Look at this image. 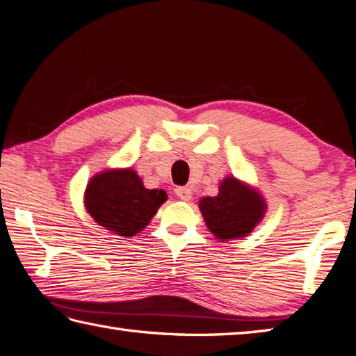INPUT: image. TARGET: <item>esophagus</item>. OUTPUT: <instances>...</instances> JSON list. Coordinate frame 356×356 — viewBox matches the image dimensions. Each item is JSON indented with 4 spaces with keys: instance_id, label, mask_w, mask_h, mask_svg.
I'll return each instance as SVG.
<instances>
[{
    "instance_id": "1",
    "label": "esophagus",
    "mask_w": 356,
    "mask_h": 356,
    "mask_svg": "<svg viewBox=\"0 0 356 356\" xmlns=\"http://www.w3.org/2000/svg\"><path fill=\"white\" fill-rule=\"evenodd\" d=\"M176 196L179 199H182V200H191L193 194H191V190L188 186H177L176 188Z\"/></svg>"
}]
</instances>
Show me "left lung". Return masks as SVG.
I'll list each match as a JSON object with an SVG mask.
<instances>
[{
    "label": "left lung",
    "mask_w": 356,
    "mask_h": 356,
    "mask_svg": "<svg viewBox=\"0 0 356 356\" xmlns=\"http://www.w3.org/2000/svg\"><path fill=\"white\" fill-rule=\"evenodd\" d=\"M208 229L220 241L243 238L256 227L266 211V202L259 193L234 177H227L216 197L199 202Z\"/></svg>",
    "instance_id": "1"
}]
</instances>
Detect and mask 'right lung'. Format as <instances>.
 Masks as SVG:
<instances>
[{"instance_id": "obj_1", "label": "right lung", "mask_w": 356, "mask_h": 356, "mask_svg": "<svg viewBox=\"0 0 356 356\" xmlns=\"http://www.w3.org/2000/svg\"><path fill=\"white\" fill-rule=\"evenodd\" d=\"M168 199L163 190H148L132 170H113L90 179L85 193L88 213L118 236H136Z\"/></svg>"}]
</instances>
